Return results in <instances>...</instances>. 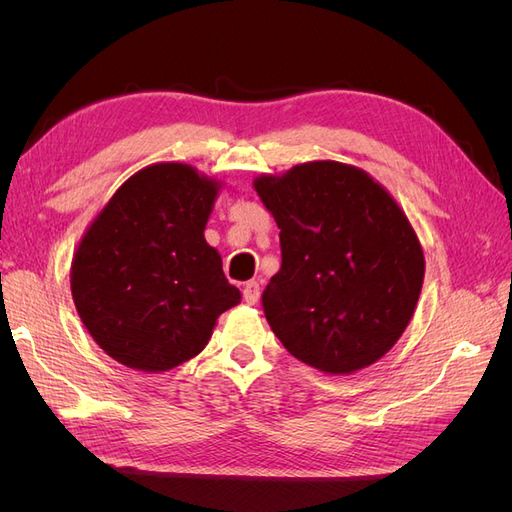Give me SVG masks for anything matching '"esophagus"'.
<instances>
[{
	"mask_svg": "<svg viewBox=\"0 0 512 512\" xmlns=\"http://www.w3.org/2000/svg\"><path fill=\"white\" fill-rule=\"evenodd\" d=\"M243 299L247 305H256L260 301V284L258 282H247L243 288Z\"/></svg>",
	"mask_w": 512,
	"mask_h": 512,
	"instance_id": "obj_1",
	"label": "esophagus"
}]
</instances>
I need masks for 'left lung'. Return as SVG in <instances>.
I'll list each match as a JSON object with an SVG mask.
<instances>
[{
	"instance_id": "1",
	"label": "left lung",
	"mask_w": 512,
	"mask_h": 512,
	"mask_svg": "<svg viewBox=\"0 0 512 512\" xmlns=\"http://www.w3.org/2000/svg\"><path fill=\"white\" fill-rule=\"evenodd\" d=\"M280 228L282 269L262 294L271 331L301 363L350 376L389 352L421 297V241L389 190L335 160L254 179Z\"/></svg>"
}]
</instances>
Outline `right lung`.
<instances>
[{
	"label": "right lung",
	"instance_id": "obj_1",
	"mask_svg": "<svg viewBox=\"0 0 512 512\" xmlns=\"http://www.w3.org/2000/svg\"><path fill=\"white\" fill-rule=\"evenodd\" d=\"M222 181L156 162L123 181L76 245L70 290L85 329L115 359L162 374L205 350L241 303L205 239Z\"/></svg>",
	"mask_w": 512,
	"mask_h": 512
}]
</instances>
